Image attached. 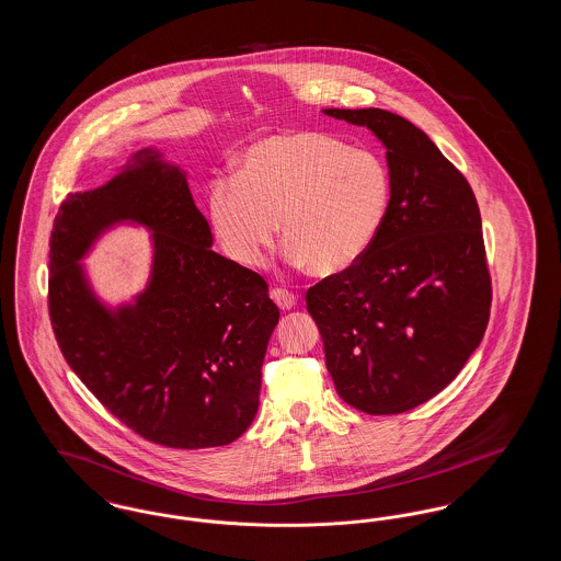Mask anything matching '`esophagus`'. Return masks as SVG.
Instances as JSON below:
<instances>
[{"instance_id": "1", "label": "esophagus", "mask_w": 561, "mask_h": 561, "mask_svg": "<svg viewBox=\"0 0 561 561\" xmlns=\"http://www.w3.org/2000/svg\"><path fill=\"white\" fill-rule=\"evenodd\" d=\"M271 298L275 300V305L282 309V311H290L294 305H296V296L284 288H273L271 290Z\"/></svg>"}]
</instances>
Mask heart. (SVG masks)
Instances as JSON below:
<instances>
[{
	"mask_svg": "<svg viewBox=\"0 0 561 561\" xmlns=\"http://www.w3.org/2000/svg\"><path fill=\"white\" fill-rule=\"evenodd\" d=\"M391 199L389 174L368 151L321 133H277L241 156L236 179L216 181L208 216L222 252L263 265L279 236L286 259L332 277L373 248Z\"/></svg>",
	"mask_w": 561,
	"mask_h": 561,
	"instance_id": "1",
	"label": "heart"
}]
</instances>
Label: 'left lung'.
<instances>
[{"label": "left lung", "instance_id": "left-lung-1", "mask_svg": "<svg viewBox=\"0 0 561 561\" xmlns=\"http://www.w3.org/2000/svg\"><path fill=\"white\" fill-rule=\"evenodd\" d=\"M387 149L391 199L373 248L305 296L339 396L400 414L437 396L480 347L492 302L467 179L427 134L382 108H323Z\"/></svg>", "mask_w": 561, "mask_h": 561}]
</instances>
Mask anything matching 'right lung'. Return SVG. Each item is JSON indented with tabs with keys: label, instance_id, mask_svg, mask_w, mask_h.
Returning a JSON list of instances; mask_svg holds the SVG:
<instances>
[{
	"label": "right lung",
	"instance_id": "1",
	"mask_svg": "<svg viewBox=\"0 0 561 561\" xmlns=\"http://www.w3.org/2000/svg\"><path fill=\"white\" fill-rule=\"evenodd\" d=\"M115 224L152 233L148 286L107 306L80 265ZM48 309L71 370L113 416L168 448H214L252 425L279 309L267 282L216 254L181 165L136 151L103 187L54 218Z\"/></svg>",
	"mask_w": 561,
	"mask_h": 561
}]
</instances>
